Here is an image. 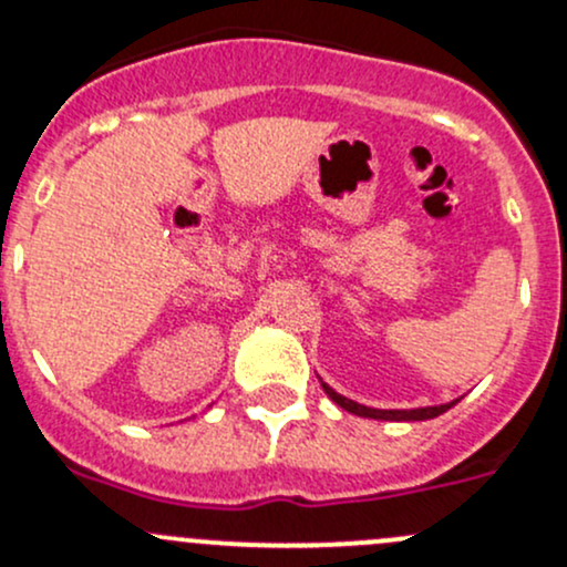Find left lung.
<instances>
[{
	"mask_svg": "<svg viewBox=\"0 0 567 567\" xmlns=\"http://www.w3.org/2000/svg\"><path fill=\"white\" fill-rule=\"evenodd\" d=\"M322 390L326 395L331 398L336 406H341L344 412H350L354 416H365V420H382V422H420V420H433V416L450 412L457 401L441 403V406H420V409H374V406H363V403L352 401V398H344L341 393H336L331 384H326L320 379Z\"/></svg>",
	"mask_w": 567,
	"mask_h": 567,
	"instance_id": "1",
	"label": "left lung"
}]
</instances>
